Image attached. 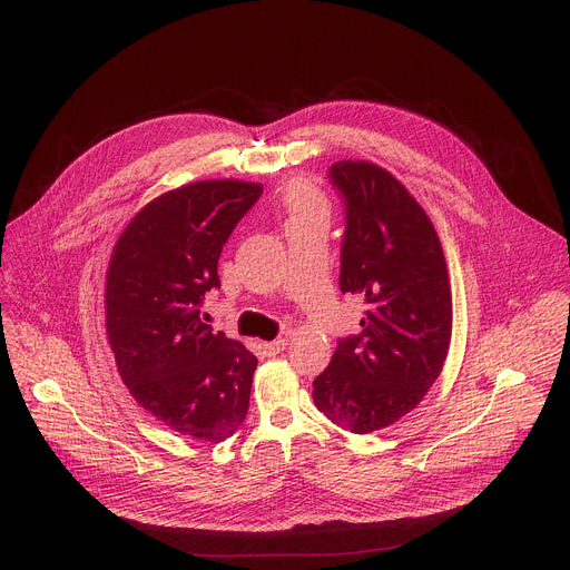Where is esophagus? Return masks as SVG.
<instances>
[{
  "label": "esophagus",
  "instance_id": "esophagus-1",
  "mask_svg": "<svg viewBox=\"0 0 570 570\" xmlns=\"http://www.w3.org/2000/svg\"><path fill=\"white\" fill-rule=\"evenodd\" d=\"M286 345H288V341H286V338H277V341L262 343V350H264V354H266V356H275V354L284 352V350H286Z\"/></svg>",
  "mask_w": 570,
  "mask_h": 570
}]
</instances>
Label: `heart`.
I'll return each mask as SVG.
<instances>
[{
    "mask_svg": "<svg viewBox=\"0 0 570 570\" xmlns=\"http://www.w3.org/2000/svg\"><path fill=\"white\" fill-rule=\"evenodd\" d=\"M284 207L288 212V225L327 218V200L306 180H293L284 191Z\"/></svg>",
    "mask_w": 570,
    "mask_h": 570,
    "instance_id": "heart-1",
    "label": "heart"
}]
</instances>
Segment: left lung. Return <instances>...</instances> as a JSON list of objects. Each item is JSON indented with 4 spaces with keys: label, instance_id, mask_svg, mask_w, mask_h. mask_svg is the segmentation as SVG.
<instances>
[{
    "label": "left lung",
    "instance_id": "1",
    "mask_svg": "<svg viewBox=\"0 0 570 570\" xmlns=\"http://www.w3.org/2000/svg\"><path fill=\"white\" fill-rule=\"evenodd\" d=\"M330 178L343 194L347 229L341 291L367 302L363 332L341 341L313 381L317 411L365 435L409 415L440 376L453 330L451 282L440 236L390 171L341 159Z\"/></svg>",
    "mask_w": 570,
    "mask_h": 570
}]
</instances>
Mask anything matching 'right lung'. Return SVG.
Here are the masks:
<instances>
[{
	"label": "right lung",
	"instance_id": "obj_1",
	"mask_svg": "<svg viewBox=\"0 0 570 570\" xmlns=\"http://www.w3.org/2000/svg\"><path fill=\"white\" fill-rule=\"evenodd\" d=\"M259 183L198 180L153 198L115 243L106 275V334L121 381L157 422L223 442L248 415L257 358L212 332L200 304L218 257Z\"/></svg>",
	"mask_w": 570,
	"mask_h": 570
}]
</instances>
